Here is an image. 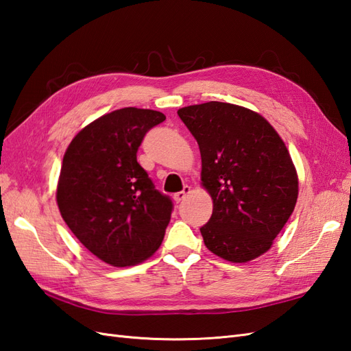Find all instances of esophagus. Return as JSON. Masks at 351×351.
<instances>
[{"instance_id":"1","label":"esophagus","mask_w":351,"mask_h":351,"mask_svg":"<svg viewBox=\"0 0 351 351\" xmlns=\"http://www.w3.org/2000/svg\"><path fill=\"white\" fill-rule=\"evenodd\" d=\"M191 192H192V191H191V187H189V186H184V187H183V191H182V192H177V193H174L173 198H174V201H176V202H182L183 199H186V196L189 195Z\"/></svg>"}]
</instances>
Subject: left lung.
Listing matches in <instances>:
<instances>
[{"instance_id": "left-lung-1", "label": "left lung", "mask_w": 351, "mask_h": 351, "mask_svg": "<svg viewBox=\"0 0 351 351\" xmlns=\"http://www.w3.org/2000/svg\"><path fill=\"white\" fill-rule=\"evenodd\" d=\"M198 141L202 186L213 215L201 228L207 249L243 263L263 254L293 213L298 176L283 140L267 119L228 102L177 111Z\"/></svg>"}]
</instances>
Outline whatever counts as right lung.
<instances>
[{
  "label": "right lung",
  "instance_id": "right-lung-1",
  "mask_svg": "<svg viewBox=\"0 0 351 351\" xmlns=\"http://www.w3.org/2000/svg\"><path fill=\"white\" fill-rule=\"evenodd\" d=\"M164 121L155 110H114L83 128L64 155L61 216L77 240L113 267L146 261L164 240L173 201L136 162L144 136Z\"/></svg>",
  "mask_w": 351,
  "mask_h": 351
}]
</instances>
